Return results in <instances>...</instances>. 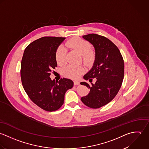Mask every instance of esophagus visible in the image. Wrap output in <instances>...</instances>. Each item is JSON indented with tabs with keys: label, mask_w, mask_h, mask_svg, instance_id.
I'll return each instance as SVG.
<instances>
[{
	"label": "esophagus",
	"mask_w": 149,
	"mask_h": 149,
	"mask_svg": "<svg viewBox=\"0 0 149 149\" xmlns=\"http://www.w3.org/2000/svg\"><path fill=\"white\" fill-rule=\"evenodd\" d=\"M74 85H79V82L78 81H74Z\"/></svg>",
	"instance_id": "1"
}]
</instances>
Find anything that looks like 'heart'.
<instances>
[{
    "label": "heart",
    "mask_w": 149,
    "mask_h": 149,
    "mask_svg": "<svg viewBox=\"0 0 149 149\" xmlns=\"http://www.w3.org/2000/svg\"><path fill=\"white\" fill-rule=\"evenodd\" d=\"M65 46L81 55L83 61L86 64H89L94 59L95 55L91 49V45L89 41L79 37L72 38L66 42ZM67 55L66 49L63 45H60L55 54V58L58 64L61 67L66 65ZM84 72V68L83 67L70 65L63 70V74L65 77L77 79Z\"/></svg>",
    "instance_id": "1"
}]
</instances>
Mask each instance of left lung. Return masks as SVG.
Wrapping results in <instances>:
<instances>
[{
    "label": "left lung",
    "mask_w": 149,
    "mask_h": 149,
    "mask_svg": "<svg viewBox=\"0 0 149 149\" xmlns=\"http://www.w3.org/2000/svg\"><path fill=\"white\" fill-rule=\"evenodd\" d=\"M83 38L93 45L95 59L92 68L84 77L90 84L81 82L89 88V93L81 100L87 107L97 109L111 102L119 92L124 75V60L119 48L107 37L92 33ZM94 78L95 84L92 83Z\"/></svg>",
    "instance_id": "left-lung-1"
}]
</instances>
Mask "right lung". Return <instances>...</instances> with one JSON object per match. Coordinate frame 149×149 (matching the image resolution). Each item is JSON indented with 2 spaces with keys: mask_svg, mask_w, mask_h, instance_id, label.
Wrapping results in <instances>:
<instances>
[{
  "mask_svg": "<svg viewBox=\"0 0 149 149\" xmlns=\"http://www.w3.org/2000/svg\"><path fill=\"white\" fill-rule=\"evenodd\" d=\"M65 39L60 37H43L26 48L21 61V77L25 92L38 107L48 112L59 109L64 103L67 90L73 86L70 79L51 80L49 76L57 67L55 54Z\"/></svg>",
  "mask_w": 149,
  "mask_h": 149,
  "instance_id": "add662e5",
  "label": "right lung"
}]
</instances>
